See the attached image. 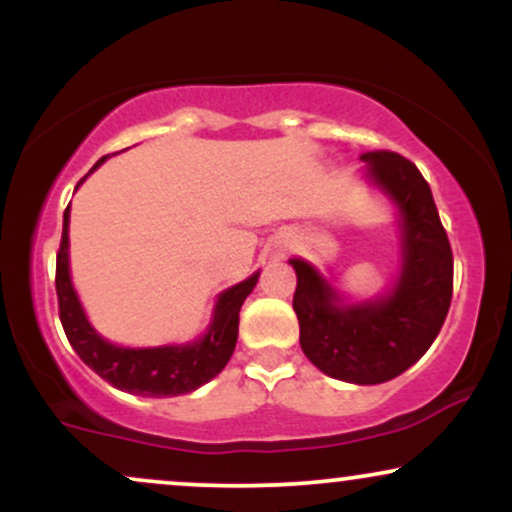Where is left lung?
<instances>
[{
    "label": "left lung",
    "mask_w": 512,
    "mask_h": 512,
    "mask_svg": "<svg viewBox=\"0 0 512 512\" xmlns=\"http://www.w3.org/2000/svg\"><path fill=\"white\" fill-rule=\"evenodd\" d=\"M361 158L402 214V276L383 301L339 305L308 262L291 260L298 276L293 310L313 366L344 383L378 385L414 366L438 337L452 301V250L421 170L395 151Z\"/></svg>",
    "instance_id": "1"
}]
</instances>
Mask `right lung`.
Masks as SVG:
<instances>
[{"instance_id":"obj_1","label":"right lung","mask_w":512,"mask_h":512,"mask_svg":"<svg viewBox=\"0 0 512 512\" xmlns=\"http://www.w3.org/2000/svg\"><path fill=\"white\" fill-rule=\"evenodd\" d=\"M103 161L105 156L93 168L101 166ZM67 233L69 207L64 211L62 240L60 250H57V305H60V320L69 344L93 373L129 395L175 397L197 390L226 368L238 342L240 305L255 289L260 274H252L250 279L221 293L214 322L199 342L187 346H158V349H122V346L105 342L101 334L88 325L79 298L72 289V279H69Z\"/></svg>"}]
</instances>
